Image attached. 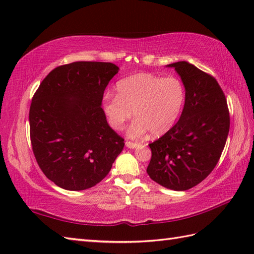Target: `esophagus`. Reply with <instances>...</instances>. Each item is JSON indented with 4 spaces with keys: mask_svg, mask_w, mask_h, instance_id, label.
I'll list each match as a JSON object with an SVG mask.
<instances>
[{
    "mask_svg": "<svg viewBox=\"0 0 254 254\" xmlns=\"http://www.w3.org/2000/svg\"><path fill=\"white\" fill-rule=\"evenodd\" d=\"M126 146L127 147V148H132V149H134V148H137L139 145L137 144V143H133V142H127L126 143Z\"/></svg>",
    "mask_w": 254,
    "mask_h": 254,
    "instance_id": "34e87169",
    "label": "esophagus"
}]
</instances>
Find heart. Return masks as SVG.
<instances>
[{"mask_svg": "<svg viewBox=\"0 0 254 254\" xmlns=\"http://www.w3.org/2000/svg\"><path fill=\"white\" fill-rule=\"evenodd\" d=\"M118 95L106 93L104 111L115 130H121L132 117L136 120L128 135L138 137L150 132L161 136L169 132L179 119L186 101V89L177 77H159L149 73L127 76L117 84Z\"/></svg>", "mask_w": 254, "mask_h": 254, "instance_id": "b5f03b06", "label": "heart"}]
</instances>
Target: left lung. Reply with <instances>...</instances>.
I'll return each mask as SVG.
<instances>
[{"instance_id":"left-lung-1","label":"left lung","mask_w":254,"mask_h":254,"mask_svg":"<svg viewBox=\"0 0 254 254\" xmlns=\"http://www.w3.org/2000/svg\"><path fill=\"white\" fill-rule=\"evenodd\" d=\"M186 89L179 121L169 132L149 144L150 179L175 191L202 182L217 165L228 136L227 100L213 76L187 61L171 63Z\"/></svg>"}]
</instances>
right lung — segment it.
Instances as JSON below:
<instances>
[{"mask_svg":"<svg viewBox=\"0 0 254 254\" xmlns=\"http://www.w3.org/2000/svg\"><path fill=\"white\" fill-rule=\"evenodd\" d=\"M119 67L107 62H73L42 80L29 110L30 141L48 179L82 191L109 174L124 139L112 130L101 108L104 91Z\"/></svg>","mask_w":254,"mask_h":254,"instance_id":"right-lung-1","label":"right lung"}]
</instances>
